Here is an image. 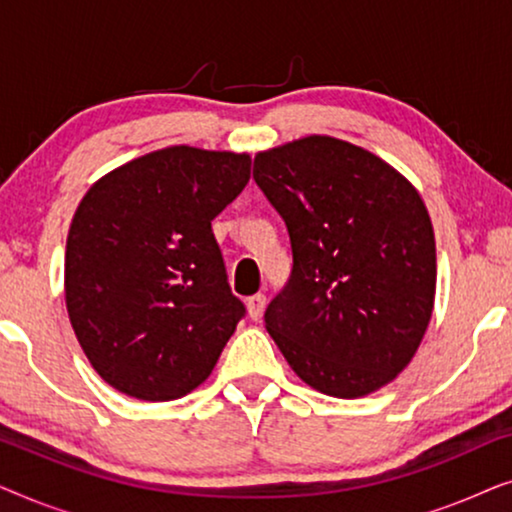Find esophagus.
<instances>
[{"mask_svg":"<svg viewBox=\"0 0 512 512\" xmlns=\"http://www.w3.org/2000/svg\"><path fill=\"white\" fill-rule=\"evenodd\" d=\"M263 310H265V296H263V293H256V296L247 298V312H249L251 319H254V321L261 319Z\"/></svg>","mask_w":512,"mask_h":512,"instance_id":"esophagus-1","label":"esophagus"}]
</instances>
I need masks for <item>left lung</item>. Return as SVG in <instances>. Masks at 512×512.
<instances>
[{"label":"left lung","mask_w":512,"mask_h":512,"mask_svg":"<svg viewBox=\"0 0 512 512\" xmlns=\"http://www.w3.org/2000/svg\"><path fill=\"white\" fill-rule=\"evenodd\" d=\"M254 179L291 237L293 272L265 328L293 373L335 398L394 382L436 300L422 195L387 160L328 135L258 151Z\"/></svg>","instance_id":"obj_1"}]
</instances>
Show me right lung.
Here are the masks:
<instances>
[{
  "mask_svg": "<svg viewBox=\"0 0 512 512\" xmlns=\"http://www.w3.org/2000/svg\"><path fill=\"white\" fill-rule=\"evenodd\" d=\"M251 177L249 153L167 146L95 181L65 251L76 340L109 387L174 401L212 375L242 319L212 221Z\"/></svg>",
  "mask_w": 512,
  "mask_h": 512,
  "instance_id": "add662e5",
  "label": "right lung"
}]
</instances>
